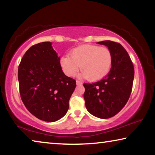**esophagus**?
<instances>
[{
  "mask_svg": "<svg viewBox=\"0 0 155 155\" xmlns=\"http://www.w3.org/2000/svg\"><path fill=\"white\" fill-rule=\"evenodd\" d=\"M76 82H77V85H82V84H83L82 81H78V80H77V81H76Z\"/></svg>",
  "mask_w": 155,
  "mask_h": 155,
  "instance_id": "esophagus-1",
  "label": "esophagus"
}]
</instances>
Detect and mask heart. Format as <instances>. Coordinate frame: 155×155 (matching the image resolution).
I'll return each mask as SVG.
<instances>
[{
	"label": "heart",
	"mask_w": 155,
	"mask_h": 155,
	"mask_svg": "<svg viewBox=\"0 0 155 155\" xmlns=\"http://www.w3.org/2000/svg\"><path fill=\"white\" fill-rule=\"evenodd\" d=\"M70 55L62 56L59 60L63 71L68 77L77 74L81 66L82 77L98 81L108 74L112 66V53L106 47L83 45L72 50Z\"/></svg>",
	"instance_id": "b5f03b06"
}]
</instances>
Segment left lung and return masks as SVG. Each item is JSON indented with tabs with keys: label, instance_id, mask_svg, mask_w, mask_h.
Here are the masks:
<instances>
[{
	"label": "left lung",
	"instance_id": "obj_1",
	"mask_svg": "<svg viewBox=\"0 0 155 155\" xmlns=\"http://www.w3.org/2000/svg\"><path fill=\"white\" fill-rule=\"evenodd\" d=\"M99 44L108 47L113 64L108 74L97 82L84 83V99L87 111L99 118L107 119L121 111L129 99L134 79V66L121 44L103 41Z\"/></svg>",
	"mask_w": 155,
	"mask_h": 155
}]
</instances>
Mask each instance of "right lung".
I'll return each mask as SVG.
<instances>
[{
    "label": "right lung",
    "mask_w": 155,
    "mask_h": 155,
    "mask_svg": "<svg viewBox=\"0 0 155 155\" xmlns=\"http://www.w3.org/2000/svg\"><path fill=\"white\" fill-rule=\"evenodd\" d=\"M51 42L35 44L25 52L18 66L22 101L31 114L45 122H55L66 114L76 81L63 72L60 57Z\"/></svg>",
    "instance_id": "add662e5"
}]
</instances>
